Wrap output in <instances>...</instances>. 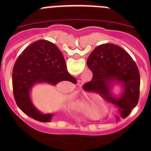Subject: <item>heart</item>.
<instances>
[{"label": "heart", "instance_id": "heart-1", "mask_svg": "<svg viewBox=\"0 0 151 151\" xmlns=\"http://www.w3.org/2000/svg\"><path fill=\"white\" fill-rule=\"evenodd\" d=\"M97 103V100L96 99H89L88 101H85V102H83L80 105L82 109L84 111H86V112H90V111L92 109V108L93 107L94 105Z\"/></svg>", "mask_w": 151, "mask_h": 151}]
</instances>
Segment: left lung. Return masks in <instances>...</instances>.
I'll return each instance as SVG.
<instances>
[{
    "mask_svg": "<svg viewBox=\"0 0 151 151\" xmlns=\"http://www.w3.org/2000/svg\"><path fill=\"white\" fill-rule=\"evenodd\" d=\"M87 65L92 71L93 78L83 85V89L98 93L106 101L118 106L121 116L126 118L139 97V72L132 58L118 45L105 43L93 50ZM115 84L122 89L118 96L112 93Z\"/></svg>",
    "mask_w": 151,
    "mask_h": 151,
    "instance_id": "obj_1",
    "label": "left lung"
}]
</instances>
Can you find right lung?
<instances>
[{"label": "right lung", "mask_w": 151, "mask_h": 151, "mask_svg": "<svg viewBox=\"0 0 151 151\" xmlns=\"http://www.w3.org/2000/svg\"><path fill=\"white\" fill-rule=\"evenodd\" d=\"M61 81L77 80L67 71L63 54L52 42L41 39L27 47L19 55L12 73L15 101L19 109L36 121L50 122L53 114H44L32 101V88L37 84L56 85Z\"/></svg>", "instance_id": "add662e5"}]
</instances>
